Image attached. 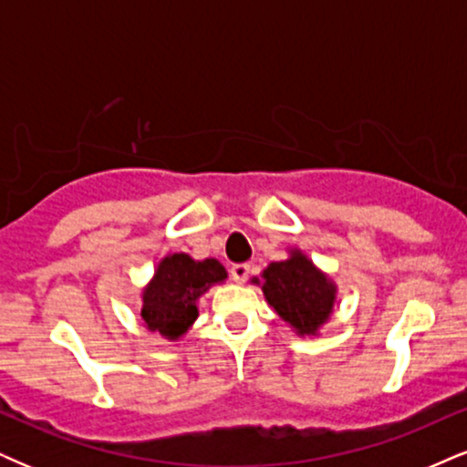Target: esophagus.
Instances as JSON below:
<instances>
[{"label":"esophagus","mask_w":467,"mask_h":467,"mask_svg":"<svg viewBox=\"0 0 467 467\" xmlns=\"http://www.w3.org/2000/svg\"><path fill=\"white\" fill-rule=\"evenodd\" d=\"M250 263H234V265L230 267V278H233L234 283H245L250 276Z\"/></svg>","instance_id":"obj_1"}]
</instances>
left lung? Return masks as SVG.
I'll list each match as a JSON object with an SVG mask.
<instances>
[{
    "mask_svg": "<svg viewBox=\"0 0 467 467\" xmlns=\"http://www.w3.org/2000/svg\"><path fill=\"white\" fill-rule=\"evenodd\" d=\"M263 278L267 302L300 335L316 333L333 311L335 287L297 252L287 261L272 263L263 272Z\"/></svg>",
    "mask_w": 467,
    "mask_h": 467,
    "instance_id": "1",
    "label": "left lung"
}]
</instances>
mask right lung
Returning a JSON list of instances; mask_svg holds the SVG:
<instances>
[{
    "label": "right lung",
    "mask_w": 467,
    "mask_h": 467,
    "mask_svg": "<svg viewBox=\"0 0 467 467\" xmlns=\"http://www.w3.org/2000/svg\"><path fill=\"white\" fill-rule=\"evenodd\" d=\"M226 276V269L215 258L193 261L187 254L162 258L154 280L143 294V322L167 339H178L198 317L195 300Z\"/></svg>",
    "instance_id": "obj_1"
}]
</instances>
